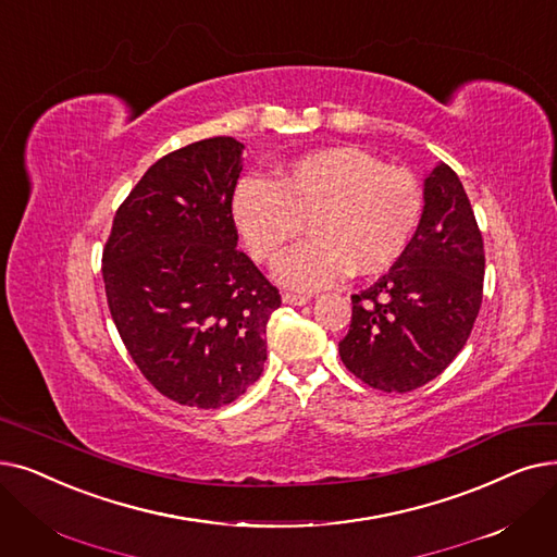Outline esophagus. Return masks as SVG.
Returning a JSON list of instances; mask_svg holds the SVG:
<instances>
[{
    "label": "esophagus",
    "mask_w": 557,
    "mask_h": 557,
    "mask_svg": "<svg viewBox=\"0 0 557 557\" xmlns=\"http://www.w3.org/2000/svg\"><path fill=\"white\" fill-rule=\"evenodd\" d=\"M282 302H284V305H298V307H302V305H307V302H309V296L284 294V296H282Z\"/></svg>",
    "instance_id": "34e87169"
}]
</instances>
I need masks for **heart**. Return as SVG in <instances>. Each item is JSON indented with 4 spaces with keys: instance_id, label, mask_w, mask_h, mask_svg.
Masks as SVG:
<instances>
[{
    "instance_id": "b5f03b06",
    "label": "heart",
    "mask_w": 557,
    "mask_h": 557,
    "mask_svg": "<svg viewBox=\"0 0 557 557\" xmlns=\"http://www.w3.org/2000/svg\"><path fill=\"white\" fill-rule=\"evenodd\" d=\"M421 215L419 180L350 145L300 154L273 182L244 180L232 198L234 225L261 263H275L307 223L311 238L275 269L282 284L300 292L330 286L350 271L389 269Z\"/></svg>"
}]
</instances>
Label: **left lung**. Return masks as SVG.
I'll return each mask as SVG.
<instances>
[{
	"label": "left lung",
	"instance_id": "1",
	"mask_svg": "<svg viewBox=\"0 0 557 557\" xmlns=\"http://www.w3.org/2000/svg\"><path fill=\"white\" fill-rule=\"evenodd\" d=\"M423 215L405 252L352 296L346 369L386 394L437 377L465 348L478 319L485 250L467 190L446 163L423 182Z\"/></svg>",
	"mask_w": 557,
	"mask_h": 557
}]
</instances>
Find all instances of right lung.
Instances as JSON below:
<instances>
[{"label": "right lung", "mask_w": 557, "mask_h": 557, "mask_svg": "<svg viewBox=\"0 0 557 557\" xmlns=\"http://www.w3.org/2000/svg\"><path fill=\"white\" fill-rule=\"evenodd\" d=\"M244 143H190L148 168L102 255L111 319L140 373L186 407L215 409L263 371L277 288L236 250L232 196Z\"/></svg>", "instance_id": "add662e5"}]
</instances>
